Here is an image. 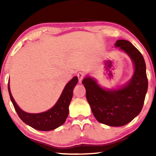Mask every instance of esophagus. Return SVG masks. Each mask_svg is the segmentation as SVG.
Masks as SVG:
<instances>
[{
    "mask_svg": "<svg viewBox=\"0 0 156 156\" xmlns=\"http://www.w3.org/2000/svg\"><path fill=\"white\" fill-rule=\"evenodd\" d=\"M77 77L79 80V82L81 83L82 82V81L83 80V79H84V74H83L82 72H79V73L77 74Z\"/></svg>",
    "mask_w": 156,
    "mask_h": 156,
    "instance_id": "34e87169",
    "label": "esophagus"
}]
</instances>
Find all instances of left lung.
<instances>
[{
  "label": "left lung",
  "instance_id": "1",
  "mask_svg": "<svg viewBox=\"0 0 156 156\" xmlns=\"http://www.w3.org/2000/svg\"><path fill=\"white\" fill-rule=\"evenodd\" d=\"M116 48L126 52L135 66V72L126 86L117 90H105L90 77L82 84L94 116L99 123L111 126H122L140 114L148 90V78L144 58L129 41L119 40Z\"/></svg>",
  "mask_w": 156,
  "mask_h": 156
}]
</instances>
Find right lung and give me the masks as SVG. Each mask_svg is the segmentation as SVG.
I'll list each match as a JSON object with an SVG mask.
<instances>
[{"label": "right lung", "instance_id": "add662e5", "mask_svg": "<svg viewBox=\"0 0 156 156\" xmlns=\"http://www.w3.org/2000/svg\"><path fill=\"white\" fill-rule=\"evenodd\" d=\"M78 82L77 76H74L66 84L56 104L50 110L40 114H29L23 112L15 101L8 84L11 101L18 116L23 122L38 131H51L60 126L65 122L69 114V106L71 101L74 87Z\"/></svg>", "mask_w": 156, "mask_h": 156}]
</instances>
